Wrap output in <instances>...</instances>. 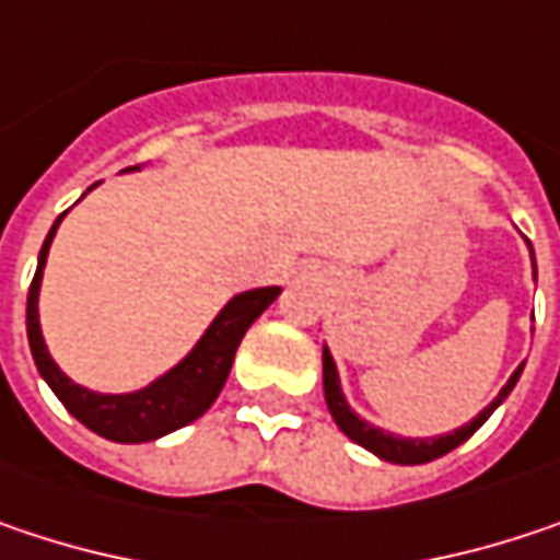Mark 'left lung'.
I'll return each mask as SVG.
<instances>
[{"mask_svg":"<svg viewBox=\"0 0 560 560\" xmlns=\"http://www.w3.org/2000/svg\"><path fill=\"white\" fill-rule=\"evenodd\" d=\"M523 365H526V362H523ZM523 365L510 375V382L500 387V394L483 407L471 423H465L462 430L445 432V435H430V439H404V435H394V432H384L378 430V427H372V423H365V420L346 404V394H342V387H339V372H336V362H332L327 346H324V397H327V407H330L336 427L346 432L352 442H359V445L369 448L372 455H378L384 462H394V465H423V462H432V458L448 455L452 448H458L465 439H471L475 432L481 430L483 423H487V417H490V413L506 400V394L516 387L520 375H523Z\"/></svg>","mask_w":560,"mask_h":560,"instance_id":"obj_1","label":"left lung"}]
</instances>
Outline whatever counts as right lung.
Here are the masks:
<instances>
[{
    "mask_svg": "<svg viewBox=\"0 0 560 560\" xmlns=\"http://www.w3.org/2000/svg\"><path fill=\"white\" fill-rule=\"evenodd\" d=\"M130 170H140V166H128L125 173H130ZM63 214L54 221V228L40 246L37 272H34V281L27 288V346H31V355H34L40 378L50 384V390L60 397V404L77 417L82 427H89L112 442H153L166 432L188 427L218 400L221 387L228 382L230 365H233V355H236L243 332L249 330L253 320L279 298L281 288L269 284V288H253V291L233 294L224 304V311L211 320L205 336L195 342V349L178 365H173L166 375H160L147 387L130 390V394L89 390L82 384L70 382L60 372V365L50 359L44 332H40V317H37V294H40V279H44V262H47L54 233L60 228Z\"/></svg>",
    "mask_w": 560,
    "mask_h": 560,
    "instance_id": "right-lung-1",
    "label": "right lung"
}]
</instances>
